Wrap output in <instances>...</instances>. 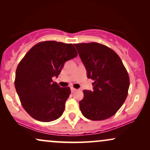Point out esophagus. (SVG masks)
Here are the masks:
<instances>
[{
    "label": "esophagus",
    "instance_id": "1",
    "mask_svg": "<svg viewBox=\"0 0 150 150\" xmlns=\"http://www.w3.org/2000/svg\"><path fill=\"white\" fill-rule=\"evenodd\" d=\"M75 90H76V89H75L74 87H71V92H74Z\"/></svg>",
    "mask_w": 150,
    "mask_h": 150
}]
</instances>
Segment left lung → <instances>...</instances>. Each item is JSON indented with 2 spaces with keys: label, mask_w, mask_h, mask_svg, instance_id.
Here are the masks:
<instances>
[{
  "label": "left lung",
  "mask_w": 150,
  "mask_h": 150,
  "mask_svg": "<svg viewBox=\"0 0 150 150\" xmlns=\"http://www.w3.org/2000/svg\"><path fill=\"white\" fill-rule=\"evenodd\" d=\"M87 77L94 80L93 91L84 90L79 102L85 118L107 119L116 113L128 96L130 79L118 54L108 46L95 42L75 44Z\"/></svg>",
  "instance_id": "1"
}]
</instances>
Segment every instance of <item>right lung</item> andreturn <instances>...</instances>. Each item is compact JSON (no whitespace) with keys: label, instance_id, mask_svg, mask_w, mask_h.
Here are the masks:
<instances>
[{"label":"right lung","instance_id":"right-lung-1","mask_svg":"<svg viewBox=\"0 0 150 150\" xmlns=\"http://www.w3.org/2000/svg\"><path fill=\"white\" fill-rule=\"evenodd\" d=\"M72 44L45 41L34 45L19 63L15 87L20 102L34 119L50 122L58 119L65 110L70 89L53 82L65 61L76 57Z\"/></svg>","mask_w":150,"mask_h":150}]
</instances>
